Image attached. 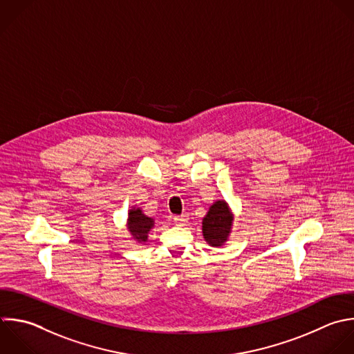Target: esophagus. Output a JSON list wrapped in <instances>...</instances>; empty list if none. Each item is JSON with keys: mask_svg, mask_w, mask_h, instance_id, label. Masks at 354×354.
<instances>
[{"mask_svg": "<svg viewBox=\"0 0 354 354\" xmlns=\"http://www.w3.org/2000/svg\"><path fill=\"white\" fill-rule=\"evenodd\" d=\"M173 220H174V223H176V224L181 225L183 223H185V221H187V216H185V214H181V216H174V217H173Z\"/></svg>", "mask_w": 354, "mask_h": 354, "instance_id": "1", "label": "esophagus"}]
</instances>
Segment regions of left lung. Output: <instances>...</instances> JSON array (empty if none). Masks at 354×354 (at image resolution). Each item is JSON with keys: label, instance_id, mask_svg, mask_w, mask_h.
<instances>
[{"label": "left lung", "instance_id": "left-lung-1", "mask_svg": "<svg viewBox=\"0 0 354 354\" xmlns=\"http://www.w3.org/2000/svg\"><path fill=\"white\" fill-rule=\"evenodd\" d=\"M231 223L232 216L228 210L227 203L223 201H217L216 203H213L202 223L203 236L206 242L212 246H221L230 234Z\"/></svg>", "mask_w": 354, "mask_h": 354}]
</instances>
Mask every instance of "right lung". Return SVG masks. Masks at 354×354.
Wrapping results in <instances>:
<instances>
[{"label": "right lung", "instance_id": "right-lung-1", "mask_svg": "<svg viewBox=\"0 0 354 354\" xmlns=\"http://www.w3.org/2000/svg\"><path fill=\"white\" fill-rule=\"evenodd\" d=\"M153 227V220L147 217L141 209H131L129 213V230L138 242H145L149 230Z\"/></svg>", "mask_w": 354, "mask_h": 354}]
</instances>
